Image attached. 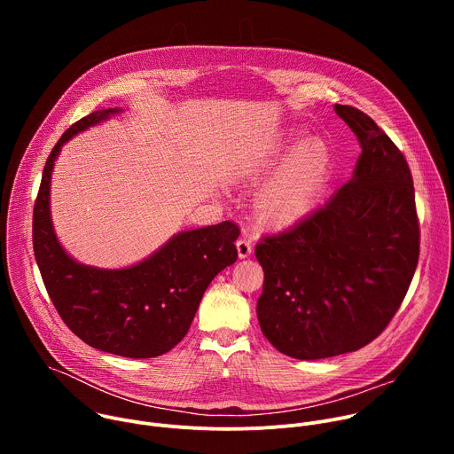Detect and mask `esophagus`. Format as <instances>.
<instances>
[{"instance_id": "obj_1", "label": "esophagus", "mask_w": 454, "mask_h": 454, "mask_svg": "<svg viewBox=\"0 0 454 454\" xmlns=\"http://www.w3.org/2000/svg\"><path fill=\"white\" fill-rule=\"evenodd\" d=\"M237 253H239L240 258H247L253 253V246H251V240L247 237H240L237 240Z\"/></svg>"}]
</instances>
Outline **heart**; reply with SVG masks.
<instances>
[{
  "instance_id": "b5f03b06",
  "label": "heart",
  "mask_w": 454,
  "mask_h": 454,
  "mask_svg": "<svg viewBox=\"0 0 454 454\" xmlns=\"http://www.w3.org/2000/svg\"><path fill=\"white\" fill-rule=\"evenodd\" d=\"M331 161L325 142H303L256 196L254 210L261 223L286 228L303 219L325 188Z\"/></svg>"
}]
</instances>
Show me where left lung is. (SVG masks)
Wrapping results in <instances>:
<instances>
[{"mask_svg":"<svg viewBox=\"0 0 454 454\" xmlns=\"http://www.w3.org/2000/svg\"><path fill=\"white\" fill-rule=\"evenodd\" d=\"M361 145L354 176L294 226L268 235L256 316L294 359H325L373 341L399 310L419 264L420 228L404 154L352 106H334Z\"/></svg>","mask_w":454,"mask_h":454,"instance_id":"1","label":"left lung"}]
</instances>
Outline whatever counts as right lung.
Masks as SVG:
<instances>
[{"label": "right lung", "mask_w": 454, "mask_h": 454, "mask_svg": "<svg viewBox=\"0 0 454 454\" xmlns=\"http://www.w3.org/2000/svg\"><path fill=\"white\" fill-rule=\"evenodd\" d=\"M120 109L75 121L51 149L34 205L35 262L59 316L84 343L121 357L172 350L188 333L210 282L237 261L240 233L231 221L181 231L144 262L125 270L82 266L62 249L50 219V179L60 147Z\"/></svg>", "instance_id": "1"}]
</instances>
